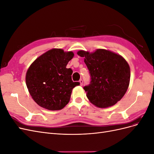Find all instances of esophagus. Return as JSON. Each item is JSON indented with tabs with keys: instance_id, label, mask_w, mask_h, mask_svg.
Instances as JSON below:
<instances>
[{
	"instance_id": "esophagus-1",
	"label": "esophagus",
	"mask_w": 154,
	"mask_h": 154,
	"mask_svg": "<svg viewBox=\"0 0 154 154\" xmlns=\"http://www.w3.org/2000/svg\"><path fill=\"white\" fill-rule=\"evenodd\" d=\"M79 82H80V85H81V86H82V85H83V80H82V79H81V80H80V81H79Z\"/></svg>"
}]
</instances>
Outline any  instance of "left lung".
<instances>
[{"label": "left lung", "instance_id": "8db88e82", "mask_svg": "<svg viewBox=\"0 0 154 154\" xmlns=\"http://www.w3.org/2000/svg\"><path fill=\"white\" fill-rule=\"evenodd\" d=\"M91 74L90 84L83 87L91 103L106 108L121 100L130 83L129 65L122 56L110 51L98 49L94 53L79 51Z\"/></svg>", "mask_w": 154, "mask_h": 154}]
</instances>
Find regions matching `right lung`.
<instances>
[{"instance_id":"right-lung-1","label":"right lung","mask_w":154,"mask_h":154,"mask_svg":"<svg viewBox=\"0 0 154 154\" xmlns=\"http://www.w3.org/2000/svg\"><path fill=\"white\" fill-rule=\"evenodd\" d=\"M73 57L72 51L52 49L31 63L26 72V85L39 106L58 110L69 103L73 88L80 85V82L72 80V69L66 68Z\"/></svg>"}]
</instances>
